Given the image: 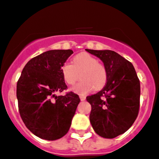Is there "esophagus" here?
<instances>
[{"instance_id": "1", "label": "esophagus", "mask_w": 159, "mask_h": 159, "mask_svg": "<svg viewBox=\"0 0 159 159\" xmlns=\"http://www.w3.org/2000/svg\"><path fill=\"white\" fill-rule=\"evenodd\" d=\"M80 99H81V101H84V100L86 99V97L84 96V95H80Z\"/></svg>"}]
</instances>
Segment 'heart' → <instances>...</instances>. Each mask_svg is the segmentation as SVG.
Segmentation results:
<instances>
[{"label":"heart","mask_w":159,"mask_h":159,"mask_svg":"<svg viewBox=\"0 0 159 159\" xmlns=\"http://www.w3.org/2000/svg\"><path fill=\"white\" fill-rule=\"evenodd\" d=\"M61 74L67 84L73 85L79 79L81 81L73 88L78 94H86L95 89L100 90L106 85L108 79L107 70L104 64L88 53H81L74 57L72 64L65 63L61 67Z\"/></svg>","instance_id":"heart-1"}]
</instances>
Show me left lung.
Returning <instances> with one entry per match:
<instances>
[{
  "label": "left lung",
  "instance_id": "left-lung-1",
  "mask_svg": "<svg viewBox=\"0 0 159 159\" xmlns=\"http://www.w3.org/2000/svg\"><path fill=\"white\" fill-rule=\"evenodd\" d=\"M85 50L102 61L108 74L104 88L86 97L92 106L91 124L99 136L114 138L125 133L138 117L140 81L133 64L116 52Z\"/></svg>",
  "mask_w": 159,
  "mask_h": 159
}]
</instances>
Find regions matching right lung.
Instances as JSON below:
<instances>
[{"mask_svg":"<svg viewBox=\"0 0 159 159\" xmlns=\"http://www.w3.org/2000/svg\"><path fill=\"white\" fill-rule=\"evenodd\" d=\"M73 53L71 50H53L31 59L17 82L18 110L25 125L35 136L54 141L68 132L80 98L67 89L61 67Z\"/></svg>","mask_w":159,"mask_h":159,"instance_id":"1","label":"right lung"}]
</instances>
